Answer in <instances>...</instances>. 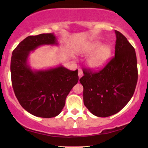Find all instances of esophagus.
<instances>
[{
  "instance_id": "esophagus-1",
  "label": "esophagus",
  "mask_w": 148,
  "mask_h": 148,
  "mask_svg": "<svg viewBox=\"0 0 148 148\" xmlns=\"http://www.w3.org/2000/svg\"><path fill=\"white\" fill-rule=\"evenodd\" d=\"M83 75H84V73H83V71H82V69H79L78 70V75H79V78H81L83 76Z\"/></svg>"
}]
</instances>
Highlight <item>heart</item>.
I'll use <instances>...</instances> for the list:
<instances>
[{"mask_svg":"<svg viewBox=\"0 0 148 148\" xmlns=\"http://www.w3.org/2000/svg\"><path fill=\"white\" fill-rule=\"evenodd\" d=\"M102 42L95 40L89 42L80 49V53L89 55L86 60V64L92 69H98L104 66L110 58L112 54V48L109 44H103Z\"/></svg>","mask_w":148,"mask_h":148,"instance_id":"b5f03b06","label":"heart"}]
</instances>
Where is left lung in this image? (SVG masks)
<instances>
[{"mask_svg": "<svg viewBox=\"0 0 148 148\" xmlns=\"http://www.w3.org/2000/svg\"><path fill=\"white\" fill-rule=\"evenodd\" d=\"M115 56L98 72L86 69L79 79L84 87V103L95 116L115 114L129 102L136 88L137 57L134 48L115 30Z\"/></svg>", "mask_w": 148, "mask_h": 148, "instance_id": "left-lung-1", "label": "left lung"}]
</instances>
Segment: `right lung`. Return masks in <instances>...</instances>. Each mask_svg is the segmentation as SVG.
<instances>
[{"label":"right lung","mask_w":148,"mask_h":148,"mask_svg":"<svg viewBox=\"0 0 148 148\" xmlns=\"http://www.w3.org/2000/svg\"><path fill=\"white\" fill-rule=\"evenodd\" d=\"M58 46L54 34L30 36L18 44L11 60L12 86L21 106L30 114L52 118L61 112L66 96L77 84V70L60 65L48 69H32L28 63L32 51L40 46Z\"/></svg>","instance_id":"1"}]
</instances>
